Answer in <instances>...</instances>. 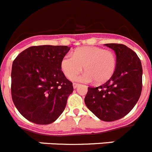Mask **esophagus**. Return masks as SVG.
Segmentation results:
<instances>
[{
	"mask_svg": "<svg viewBox=\"0 0 152 152\" xmlns=\"http://www.w3.org/2000/svg\"><path fill=\"white\" fill-rule=\"evenodd\" d=\"M73 88H76L78 87V86H79V83H74L73 84Z\"/></svg>",
	"mask_w": 152,
	"mask_h": 152,
	"instance_id": "obj_1",
	"label": "esophagus"
}]
</instances>
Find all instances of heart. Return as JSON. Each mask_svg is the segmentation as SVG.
Returning a JSON list of instances; mask_svg holds the SVG:
<instances>
[{"instance_id": "heart-1", "label": "heart", "mask_w": 152, "mask_h": 152, "mask_svg": "<svg viewBox=\"0 0 152 152\" xmlns=\"http://www.w3.org/2000/svg\"><path fill=\"white\" fill-rule=\"evenodd\" d=\"M117 64L116 56L113 51L97 46H83L75 49L73 56L66 55L61 61V67L65 76L73 79L84 70L86 72L79 80L97 84L106 83L114 74Z\"/></svg>"}]
</instances>
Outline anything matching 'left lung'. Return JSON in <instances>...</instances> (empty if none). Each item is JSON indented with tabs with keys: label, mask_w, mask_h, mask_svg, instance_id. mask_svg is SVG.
<instances>
[{
	"label": "left lung",
	"mask_w": 152,
	"mask_h": 152,
	"mask_svg": "<svg viewBox=\"0 0 152 152\" xmlns=\"http://www.w3.org/2000/svg\"><path fill=\"white\" fill-rule=\"evenodd\" d=\"M114 50L117 64L113 76L98 87H88L85 103L104 121L118 120L128 114L140 99L142 67L135 52L123 44H105Z\"/></svg>",
	"instance_id": "1"
}]
</instances>
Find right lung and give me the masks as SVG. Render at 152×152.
<instances>
[{
	"label": "right lung",
	"instance_id": "right-lung-1",
	"mask_svg": "<svg viewBox=\"0 0 152 152\" xmlns=\"http://www.w3.org/2000/svg\"><path fill=\"white\" fill-rule=\"evenodd\" d=\"M66 46H31L13 61L11 94L23 117L37 124L54 122L64 110L73 91L61 67Z\"/></svg>",
	"mask_w": 152,
	"mask_h": 152
}]
</instances>
